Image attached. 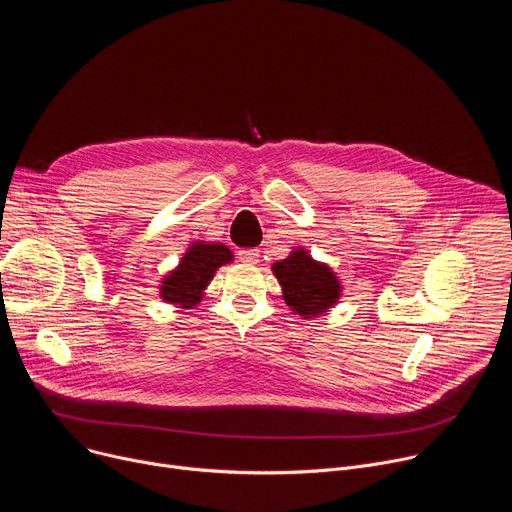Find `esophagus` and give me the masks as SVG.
Returning a JSON list of instances; mask_svg holds the SVG:
<instances>
[{"mask_svg":"<svg viewBox=\"0 0 512 512\" xmlns=\"http://www.w3.org/2000/svg\"><path fill=\"white\" fill-rule=\"evenodd\" d=\"M237 255L247 265H255L259 261V251L257 249H241Z\"/></svg>","mask_w":512,"mask_h":512,"instance_id":"1","label":"esophagus"}]
</instances>
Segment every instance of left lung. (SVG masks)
I'll list each match as a JSON object with an SVG mask.
<instances>
[{"label":"left lung","instance_id":"1","mask_svg":"<svg viewBox=\"0 0 512 512\" xmlns=\"http://www.w3.org/2000/svg\"><path fill=\"white\" fill-rule=\"evenodd\" d=\"M273 273L283 287L285 304L300 316H320L340 296L336 275L326 265L316 263L304 249H296L287 259L275 263Z\"/></svg>","mask_w":512,"mask_h":512}]
</instances>
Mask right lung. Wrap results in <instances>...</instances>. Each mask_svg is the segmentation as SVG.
I'll list each match as a JSON object with an SVG mask.
<instances>
[{"label": "right lung", "instance_id": "1", "mask_svg": "<svg viewBox=\"0 0 512 512\" xmlns=\"http://www.w3.org/2000/svg\"><path fill=\"white\" fill-rule=\"evenodd\" d=\"M229 261H233L229 247L221 243H194L180 265L162 281V298L180 308L196 306L214 271Z\"/></svg>", "mask_w": 512, "mask_h": 512}]
</instances>
